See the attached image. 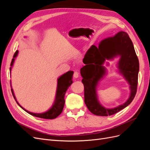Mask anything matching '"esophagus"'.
Returning <instances> with one entry per match:
<instances>
[{"label":"esophagus","mask_w":150,"mask_h":150,"mask_svg":"<svg viewBox=\"0 0 150 150\" xmlns=\"http://www.w3.org/2000/svg\"><path fill=\"white\" fill-rule=\"evenodd\" d=\"M73 77L74 78H78L79 77V72L78 71H75L74 72V74H73Z\"/></svg>","instance_id":"34e87169"}]
</instances>
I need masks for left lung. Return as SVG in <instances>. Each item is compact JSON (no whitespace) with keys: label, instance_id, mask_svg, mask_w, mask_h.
<instances>
[{"label":"left lung","instance_id":"left-lung-1","mask_svg":"<svg viewBox=\"0 0 150 150\" xmlns=\"http://www.w3.org/2000/svg\"><path fill=\"white\" fill-rule=\"evenodd\" d=\"M119 57L117 64L119 72L130 85L129 98L125 103L113 108H106L99 103L97 87L107 74L103 66L106 60H112ZM86 64L80 72L84 87V103L88 110L97 116H111L122 110L132 102L137 91L139 72V61L128 34L120 31L113 37L103 39L98 47L91 46L83 59ZM107 65H109L107 63Z\"/></svg>","mask_w":150,"mask_h":150}]
</instances>
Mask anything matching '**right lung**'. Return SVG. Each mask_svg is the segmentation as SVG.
I'll use <instances>...</instances> for the list:
<instances>
[{"label": "right lung", "mask_w": 150, "mask_h": 150, "mask_svg": "<svg viewBox=\"0 0 150 150\" xmlns=\"http://www.w3.org/2000/svg\"><path fill=\"white\" fill-rule=\"evenodd\" d=\"M18 53H19V51H16L14 55L13 56V59H12V62L11 63V67H10L11 73V70L13 67V63H14L16 58L18 55ZM73 74H74L73 71H69L66 72V73H64V74H62V76H61L59 78L57 79V89H56L55 100H54V102L51 108H50L49 110H47V111L44 112L35 113V112H32L28 110H26L25 109H24L23 107L21 106L20 105V104L17 102L12 88H11L12 93L13 94V98L15 99L16 101L18 104V105H19L22 110H24L25 111L29 113V114L35 117H40V118L50 119V120L54 119L59 115L63 110V108H64V103H65L64 96L67 89L69 88V86L72 83V76H73Z\"/></svg>", "instance_id": "right-lung-1"}]
</instances>
